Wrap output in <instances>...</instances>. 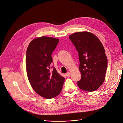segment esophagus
<instances>
[{
  "instance_id": "34e87169",
  "label": "esophagus",
  "mask_w": 123,
  "mask_h": 123,
  "mask_svg": "<svg viewBox=\"0 0 123 123\" xmlns=\"http://www.w3.org/2000/svg\"><path fill=\"white\" fill-rule=\"evenodd\" d=\"M70 75H71V74H70V73L69 72H68V73L66 74V76H67V77H69L70 76Z\"/></svg>"
}]
</instances>
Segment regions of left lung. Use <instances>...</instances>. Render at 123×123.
<instances>
[{
    "label": "left lung",
    "instance_id": "obj_1",
    "mask_svg": "<svg viewBox=\"0 0 123 123\" xmlns=\"http://www.w3.org/2000/svg\"><path fill=\"white\" fill-rule=\"evenodd\" d=\"M79 58L81 79L77 82L81 89L94 91L104 83L107 68V59L102 44L94 34L76 32L69 36Z\"/></svg>",
    "mask_w": 123,
    "mask_h": 123
}]
</instances>
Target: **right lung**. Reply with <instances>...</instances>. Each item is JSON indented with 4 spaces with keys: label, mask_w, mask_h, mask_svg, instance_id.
I'll return each mask as SVG.
<instances>
[{
    "label": "right lung",
    "mask_w": 123,
    "mask_h": 123,
    "mask_svg": "<svg viewBox=\"0 0 123 123\" xmlns=\"http://www.w3.org/2000/svg\"><path fill=\"white\" fill-rule=\"evenodd\" d=\"M59 39L42 36L29 44L26 53V71L28 80L38 94L47 99L57 96L62 91L65 78L51 67L52 53ZM51 68L53 70L50 71Z\"/></svg>",
    "instance_id": "right-lung-1"
}]
</instances>
